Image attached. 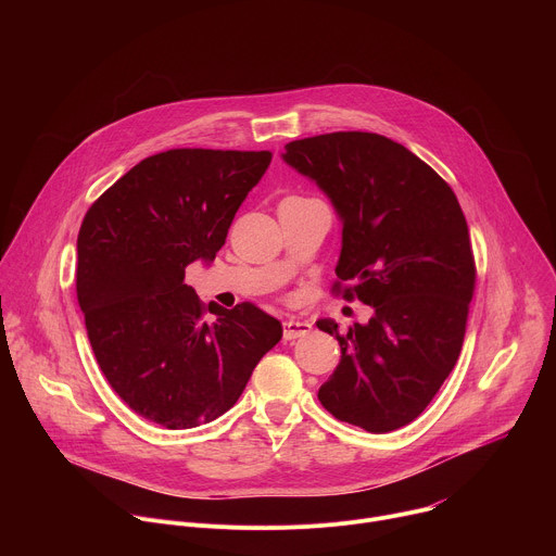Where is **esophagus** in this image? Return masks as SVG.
Returning a JSON list of instances; mask_svg holds the SVG:
<instances>
[{
	"mask_svg": "<svg viewBox=\"0 0 556 556\" xmlns=\"http://www.w3.org/2000/svg\"><path fill=\"white\" fill-rule=\"evenodd\" d=\"M312 330V324L309 321H303V319H288L283 324V339L286 341H292V339H299V337H305L309 334Z\"/></svg>",
	"mask_w": 556,
	"mask_h": 556,
	"instance_id": "34e87169",
	"label": "esophagus"
}]
</instances>
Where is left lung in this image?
Segmentation results:
<instances>
[{"instance_id": "obj_1", "label": "left lung", "mask_w": 556, "mask_h": 556, "mask_svg": "<svg viewBox=\"0 0 556 556\" xmlns=\"http://www.w3.org/2000/svg\"><path fill=\"white\" fill-rule=\"evenodd\" d=\"M286 165L332 202L343 242L337 288L374 307L339 332L341 363L319 389L321 405L369 433L416 420L457 363L475 260L466 217L451 187L401 142L334 131L286 144Z\"/></svg>"}]
</instances>
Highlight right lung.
Masks as SVG:
<instances>
[{"label": "right lung", "instance_id": "1", "mask_svg": "<svg viewBox=\"0 0 556 556\" xmlns=\"http://www.w3.org/2000/svg\"><path fill=\"white\" fill-rule=\"evenodd\" d=\"M270 151L169 149L140 161L86 213L76 296L112 389L138 416L193 429L226 414L281 324L253 303H204L185 283L211 264Z\"/></svg>", "mask_w": 556, "mask_h": 556}]
</instances>
